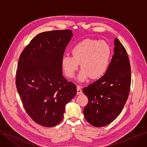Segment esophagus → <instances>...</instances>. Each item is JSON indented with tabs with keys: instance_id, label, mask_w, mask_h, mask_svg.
I'll use <instances>...</instances> for the list:
<instances>
[{
	"instance_id": "esophagus-1",
	"label": "esophagus",
	"mask_w": 147,
	"mask_h": 147,
	"mask_svg": "<svg viewBox=\"0 0 147 147\" xmlns=\"http://www.w3.org/2000/svg\"><path fill=\"white\" fill-rule=\"evenodd\" d=\"M82 93V88H81V86L78 85L77 86V94H80Z\"/></svg>"
}]
</instances>
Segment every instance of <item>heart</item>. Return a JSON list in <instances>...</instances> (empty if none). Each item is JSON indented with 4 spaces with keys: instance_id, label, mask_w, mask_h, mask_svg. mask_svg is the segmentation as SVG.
<instances>
[{
    "instance_id": "b5f03b06",
    "label": "heart",
    "mask_w": 147,
    "mask_h": 147,
    "mask_svg": "<svg viewBox=\"0 0 147 147\" xmlns=\"http://www.w3.org/2000/svg\"><path fill=\"white\" fill-rule=\"evenodd\" d=\"M72 56L65 55L62 59V67L65 74L73 78L80 63L82 70L78 79L84 82L90 77L101 78L109 65L111 50L104 41L85 39L78 42L71 48Z\"/></svg>"
}]
</instances>
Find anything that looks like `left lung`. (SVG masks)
Here are the masks:
<instances>
[{
  "mask_svg": "<svg viewBox=\"0 0 147 147\" xmlns=\"http://www.w3.org/2000/svg\"><path fill=\"white\" fill-rule=\"evenodd\" d=\"M111 61L103 76L82 91L88 99L84 110L86 121L104 127L119 115L127 100L131 85V68L125 48L117 38Z\"/></svg>",
  "mask_w": 147,
  "mask_h": 147,
  "instance_id": "1",
  "label": "left lung"
}]
</instances>
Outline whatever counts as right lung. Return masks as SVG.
<instances>
[{"label": "right lung", "instance_id": "obj_1", "mask_svg": "<svg viewBox=\"0 0 147 147\" xmlns=\"http://www.w3.org/2000/svg\"><path fill=\"white\" fill-rule=\"evenodd\" d=\"M72 36L70 30L41 32L19 57L16 88L27 114L43 127L61 122L65 105L77 93L76 85L62 75V59Z\"/></svg>", "mask_w": 147, "mask_h": 147}]
</instances>
